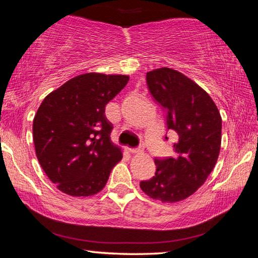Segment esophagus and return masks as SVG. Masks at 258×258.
<instances>
[{
  "label": "esophagus",
  "mask_w": 258,
  "mask_h": 258,
  "mask_svg": "<svg viewBox=\"0 0 258 258\" xmlns=\"http://www.w3.org/2000/svg\"><path fill=\"white\" fill-rule=\"evenodd\" d=\"M128 151L131 154H140L142 152V148H128Z\"/></svg>",
  "instance_id": "34e87169"
}]
</instances>
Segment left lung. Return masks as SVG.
<instances>
[{
  "mask_svg": "<svg viewBox=\"0 0 258 258\" xmlns=\"http://www.w3.org/2000/svg\"><path fill=\"white\" fill-rule=\"evenodd\" d=\"M146 80L176 141L175 155L156 157L155 176L140 182V187L160 202H180L195 194L213 171L221 149L222 118L212 98L183 74L164 67L147 73Z\"/></svg>",
  "mask_w": 258,
  "mask_h": 258,
  "instance_id": "1",
  "label": "left lung"
}]
</instances>
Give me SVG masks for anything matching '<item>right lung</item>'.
I'll return each mask as SVG.
<instances>
[{"instance_id": "obj_1", "label": "right lung", "mask_w": 258, "mask_h": 258, "mask_svg": "<svg viewBox=\"0 0 258 258\" xmlns=\"http://www.w3.org/2000/svg\"><path fill=\"white\" fill-rule=\"evenodd\" d=\"M127 82L125 75L89 73L43 100L33 121L35 151L60 191L74 197L98 194L123 158L110 141L112 124L104 110Z\"/></svg>"}]
</instances>
